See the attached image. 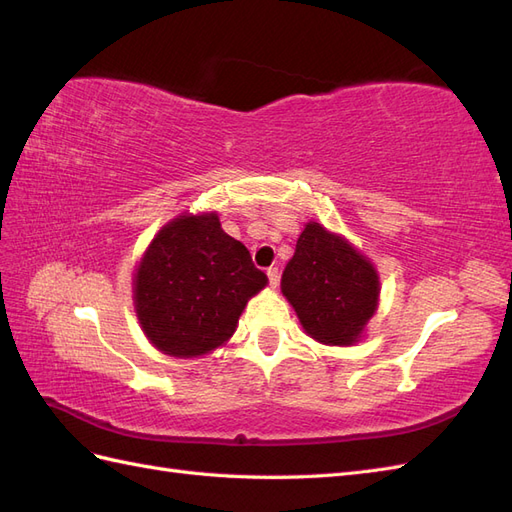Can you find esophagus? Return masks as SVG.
Here are the masks:
<instances>
[{"instance_id":"esophagus-1","label":"esophagus","mask_w":512,"mask_h":512,"mask_svg":"<svg viewBox=\"0 0 512 512\" xmlns=\"http://www.w3.org/2000/svg\"><path fill=\"white\" fill-rule=\"evenodd\" d=\"M267 275H269L271 288H275L277 284H280V269H277V267H269V269H267Z\"/></svg>"}]
</instances>
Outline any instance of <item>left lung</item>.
Here are the masks:
<instances>
[{"mask_svg": "<svg viewBox=\"0 0 512 512\" xmlns=\"http://www.w3.org/2000/svg\"><path fill=\"white\" fill-rule=\"evenodd\" d=\"M282 292L307 335L320 344L350 346L376 314L380 280L344 237L309 222L284 269Z\"/></svg>", "mask_w": 512, "mask_h": 512, "instance_id": "8db88e82", "label": "left lung"}]
</instances>
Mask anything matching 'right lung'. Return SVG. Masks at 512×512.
I'll use <instances>...</instances> for the list:
<instances>
[{"instance_id":"obj_1","label":"right lung","mask_w":512,"mask_h":512,"mask_svg":"<svg viewBox=\"0 0 512 512\" xmlns=\"http://www.w3.org/2000/svg\"><path fill=\"white\" fill-rule=\"evenodd\" d=\"M267 275L218 213L179 215L151 241L134 273V307L149 342L170 356L226 344Z\"/></svg>"}]
</instances>
